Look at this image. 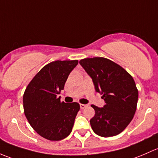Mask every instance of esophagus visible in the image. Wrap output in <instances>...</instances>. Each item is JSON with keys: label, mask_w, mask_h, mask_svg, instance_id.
I'll return each instance as SVG.
<instances>
[{"label": "esophagus", "mask_w": 158, "mask_h": 158, "mask_svg": "<svg viewBox=\"0 0 158 158\" xmlns=\"http://www.w3.org/2000/svg\"><path fill=\"white\" fill-rule=\"evenodd\" d=\"M87 106V105H85V104H82V103L80 104V107H81V110H84V109L86 108Z\"/></svg>", "instance_id": "1"}]
</instances>
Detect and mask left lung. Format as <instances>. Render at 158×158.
<instances>
[{
	"label": "left lung",
	"instance_id": "8db88e82",
	"mask_svg": "<svg viewBox=\"0 0 158 158\" xmlns=\"http://www.w3.org/2000/svg\"><path fill=\"white\" fill-rule=\"evenodd\" d=\"M80 64L106 103L102 108L91 105L95 110L90 120L93 131L102 137L117 135L131 123L137 109L139 90L134 79L119 64L103 57L84 58Z\"/></svg>",
	"mask_w": 158,
	"mask_h": 158
}]
</instances>
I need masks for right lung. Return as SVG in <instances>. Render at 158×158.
<instances>
[{"instance_id":"obj_1","label":"right lung","mask_w":158,"mask_h":158,"mask_svg":"<svg viewBox=\"0 0 158 158\" xmlns=\"http://www.w3.org/2000/svg\"><path fill=\"white\" fill-rule=\"evenodd\" d=\"M77 64V60L52 61L35 74L26 88L24 113L32 128L44 139L60 141L72 131L80 105L61 102L58 94Z\"/></svg>"}]
</instances>
